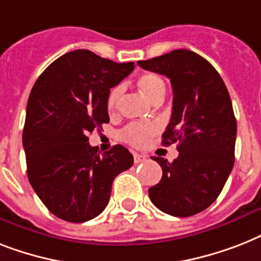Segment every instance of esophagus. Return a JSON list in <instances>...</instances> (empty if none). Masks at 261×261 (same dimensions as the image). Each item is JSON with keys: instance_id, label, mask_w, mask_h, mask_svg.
<instances>
[{"instance_id": "1", "label": "esophagus", "mask_w": 261, "mask_h": 261, "mask_svg": "<svg viewBox=\"0 0 261 261\" xmlns=\"http://www.w3.org/2000/svg\"><path fill=\"white\" fill-rule=\"evenodd\" d=\"M146 160H147V156H146V155H142V154H137V152L134 154V162H135V164H141V162H145Z\"/></svg>"}]
</instances>
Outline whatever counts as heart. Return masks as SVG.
Returning <instances> with one entry per match:
<instances>
[{
    "label": "heart",
    "instance_id": "b5f03b06",
    "mask_svg": "<svg viewBox=\"0 0 261 261\" xmlns=\"http://www.w3.org/2000/svg\"><path fill=\"white\" fill-rule=\"evenodd\" d=\"M138 87L142 91V94L151 101L164 97L165 92H166V86H165L162 77L156 73H151V72L139 76ZM120 94H122L120 86L114 87L109 92L107 101H106L109 112H114L116 110ZM158 130H160V127L155 123H130L120 131V138H122V141L134 146V147H142L149 143L150 139L158 133Z\"/></svg>",
    "mask_w": 261,
    "mask_h": 261
}]
</instances>
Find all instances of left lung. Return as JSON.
Returning <instances> with one entry per match:
<instances>
[{
  "instance_id": "8db88e82",
  "label": "left lung",
  "mask_w": 261,
  "mask_h": 261,
  "mask_svg": "<svg viewBox=\"0 0 261 261\" xmlns=\"http://www.w3.org/2000/svg\"><path fill=\"white\" fill-rule=\"evenodd\" d=\"M147 71L170 79L173 110L162 145L178 143L173 162L152 156L162 178L149 189L160 211L189 217L211 206L221 193L234 164L237 124L225 83L215 67L188 49L138 61Z\"/></svg>"
}]
</instances>
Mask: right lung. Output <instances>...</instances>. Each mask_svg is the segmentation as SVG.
I'll list each match as a JSON object with an SVG mask.
<instances>
[{"mask_svg": "<svg viewBox=\"0 0 261 261\" xmlns=\"http://www.w3.org/2000/svg\"><path fill=\"white\" fill-rule=\"evenodd\" d=\"M134 67L91 50H72L55 60L32 88L22 133L28 178L59 219L86 222L100 215L114 178L134 164L122 145L100 154L88 143V134L110 122V90Z\"/></svg>", "mask_w": 261, "mask_h": 261, "instance_id": "1", "label": "right lung"}]
</instances>
